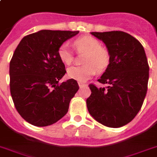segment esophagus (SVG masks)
I'll list each match as a JSON object with an SVG mask.
<instances>
[{
	"label": "esophagus",
	"instance_id": "1",
	"mask_svg": "<svg viewBox=\"0 0 157 157\" xmlns=\"http://www.w3.org/2000/svg\"><path fill=\"white\" fill-rule=\"evenodd\" d=\"M78 84H79V87H80V88H83V87L86 86V84H84V83H81V82H79Z\"/></svg>",
	"mask_w": 157,
	"mask_h": 157
}]
</instances>
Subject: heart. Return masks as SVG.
I'll return each instance as SVG.
<instances>
[{
    "label": "heart",
    "mask_w": 157,
    "mask_h": 157,
    "mask_svg": "<svg viewBox=\"0 0 157 157\" xmlns=\"http://www.w3.org/2000/svg\"><path fill=\"white\" fill-rule=\"evenodd\" d=\"M73 46L79 52L85 53L81 66H72L67 70V77L79 82H85L92 78L96 70L102 72L110 63V54L107 49L100 46V43L91 36H83L73 42ZM58 55L65 65L73 62V53L69 45L64 43L60 46Z\"/></svg>",
    "instance_id": "heart-1"
}]
</instances>
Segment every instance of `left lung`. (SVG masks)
<instances>
[{
  "instance_id": "8db88e82",
  "label": "left lung",
  "mask_w": 157,
  "mask_h": 157,
  "mask_svg": "<svg viewBox=\"0 0 157 157\" xmlns=\"http://www.w3.org/2000/svg\"><path fill=\"white\" fill-rule=\"evenodd\" d=\"M101 40L110 54V63L100 78L103 88L90 84L87 99L89 114L111 128L131 122L141 110L148 81V61L138 40L123 31L91 32Z\"/></svg>"
}]
</instances>
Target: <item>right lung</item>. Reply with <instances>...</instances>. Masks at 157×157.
I'll return each instance as SVG.
<instances>
[{"label": "right lung", "instance_id": "right-lung-1", "mask_svg": "<svg viewBox=\"0 0 157 157\" xmlns=\"http://www.w3.org/2000/svg\"><path fill=\"white\" fill-rule=\"evenodd\" d=\"M78 33L42 30L23 38L15 50L9 65L11 95L20 116L31 125L50 126L68 112L79 86L73 79L58 84L66 73L58 50Z\"/></svg>", "mask_w": 157, "mask_h": 157}]
</instances>
